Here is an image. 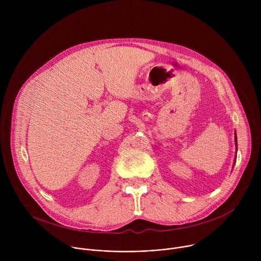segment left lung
Returning a JSON list of instances; mask_svg holds the SVG:
<instances>
[{
  "label": "left lung",
  "mask_w": 261,
  "mask_h": 261,
  "mask_svg": "<svg viewBox=\"0 0 261 261\" xmlns=\"http://www.w3.org/2000/svg\"><path fill=\"white\" fill-rule=\"evenodd\" d=\"M236 143H238V142H237V136H236Z\"/></svg>",
  "instance_id": "left-lung-1"
}]
</instances>
